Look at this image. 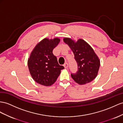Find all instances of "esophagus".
<instances>
[{
  "label": "esophagus",
  "instance_id": "obj_1",
  "mask_svg": "<svg viewBox=\"0 0 123 123\" xmlns=\"http://www.w3.org/2000/svg\"><path fill=\"white\" fill-rule=\"evenodd\" d=\"M63 66H64V68H68V63L67 62L65 63H64V65H63Z\"/></svg>",
  "mask_w": 123,
  "mask_h": 123
}]
</instances>
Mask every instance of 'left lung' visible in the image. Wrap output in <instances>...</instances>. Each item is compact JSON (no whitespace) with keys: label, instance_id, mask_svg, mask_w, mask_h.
<instances>
[{"label":"left lung","instance_id":"8db88e82","mask_svg":"<svg viewBox=\"0 0 123 123\" xmlns=\"http://www.w3.org/2000/svg\"><path fill=\"white\" fill-rule=\"evenodd\" d=\"M63 41L70 47L77 63L78 70L76 73H71L72 78L80 85L91 82L97 76L100 65L94 50L83 39L75 42L69 38H64Z\"/></svg>","mask_w":123,"mask_h":123}]
</instances>
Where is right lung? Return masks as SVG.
I'll list each match as a JSON object with an SVG mask.
<instances>
[{
  "label": "right lung",
  "mask_w": 123,
  "mask_h": 123,
  "mask_svg": "<svg viewBox=\"0 0 123 123\" xmlns=\"http://www.w3.org/2000/svg\"><path fill=\"white\" fill-rule=\"evenodd\" d=\"M60 39L45 38L35 46L28 60V67L31 77L36 83L49 86L55 83L61 70L64 68L60 65L57 58L53 55V49Z\"/></svg>",
  "instance_id": "obj_1"
}]
</instances>
